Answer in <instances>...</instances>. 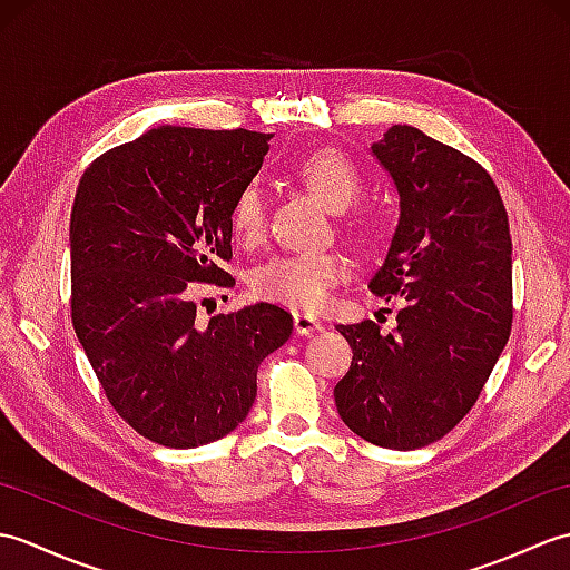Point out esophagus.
I'll use <instances>...</instances> for the list:
<instances>
[{
	"mask_svg": "<svg viewBox=\"0 0 570 570\" xmlns=\"http://www.w3.org/2000/svg\"><path fill=\"white\" fill-rule=\"evenodd\" d=\"M294 328L298 335H311L321 328V321L313 318L311 313H294Z\"/></svg>",
	"mask_w": 570,
	"mask_h": 570,
	"instance_id": "34e87169",
	"label": "esophagus"
}]
</instances>
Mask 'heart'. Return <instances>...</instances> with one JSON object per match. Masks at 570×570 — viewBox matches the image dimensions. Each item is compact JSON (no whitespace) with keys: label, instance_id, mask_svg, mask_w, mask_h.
<instances>
[{"label":"heart","instance_id":"obj_1","mask_svg":"<svg viewBox=\"0 0 570 570\" xmlns=\"http://www.w3.org/2000/svg\"><path fill=\"white\" fill-rule=\"evenodd\" d=\"M296 176L328 205L343 213L362 193V176L345 154L318 149L296 164ZM229 227L242 245H259L266 229L264 190L257 180L242 186L229 210ZM347 257L337 249L274 254L252 274V292L288 308L316 311L328 301L333 288L345 282Z\"/></svg>","mask_w":570,"mask_h":570}]
</instances>
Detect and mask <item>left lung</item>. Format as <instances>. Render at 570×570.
Here are the masks:
<instances>
[{"label": "left lung", "instance_id": "obj_1", "mask_svg": "<svg viewBox=\"0 0 570 570\" xmlns=\"http://www.w3.org/2000/svg\"><path fill=\"white\" fill-rule=\"evenodd\" d=\"M372 154L402 215L370 292L402 308L390 333L335 325L353 347L335 406L360 439L414 451L463 421L510 341V220L485 168L416 127L394 125Z\"/></svg>", "mask_w": 570, "mask_h": 570}]
</instances>
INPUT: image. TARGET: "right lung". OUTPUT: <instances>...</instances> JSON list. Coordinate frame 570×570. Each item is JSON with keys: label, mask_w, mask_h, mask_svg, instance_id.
Segmentation results:
<instances>
[{"label": "right lung", "mask_w": 570, "mask_h": 570, "mask_svg": "<svg viewBox=\"0 0 570 570\" xmlns=\"http://www.w3.org/2000/svg\"><path fill=\"white\" fill-rule=\"evenodd\" d=\"M269 135L159 127L98 156L70 213V318L107 402L144 439L196 448L235 431L292 313L254 304L196 323L193 284L229 288V210Z\"/></svg>", "instance_id": "add662e5"}]
</instances>
